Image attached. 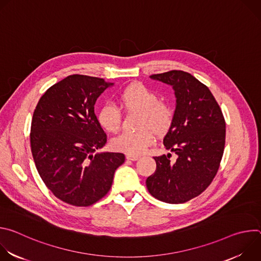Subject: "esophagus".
<instances>
[{"instance_id":"obj_1","label":"esophagus","mask_w":261,"mask_h":261,"mask_svg":"<svg viewBox=\"0 0 261 261\" xmlns=\"http://www.w3.org/2000/svg\"><path fill=\"white\" fill-rule=\"evenodd\" d=\"M126 158L128 160H131V161H136V160L139 159V156H137V155H127Z\"/></svg>"}]
</instances>
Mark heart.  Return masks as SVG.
<instances>
[{
    "label": "heart",
    "instance_id": "heart-1",
    "mask_svg": "<svg viewBox=\"0 0 261 261\" xmlns=\"http://www.w3.org/2000/svg\"><path fill=\"white\" fill-rule=\"evenodd\" d=\"M120 102L129 113H139L135 132H123L113 139L115 150L128 155H139L155 141L157 135L166 134L172 126L173 110L163 102L159 95L141 83L129 85L119 95ZM99 125L109 133H116L121 128L120 109L111 103H105L97 116Z\"/></svg>",
    "mask_w": 261,
    "mask_h": 261
}]
</instances>
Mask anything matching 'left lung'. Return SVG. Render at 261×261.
<instances>
[{
  "label": "left lung",
  "instance_id": "1",
  "mask_svg": "<svg viewBox=\"0 0 261 261\" xmlns=\"http://www.w3.org/2000/svg\"><path fill=\"white\" fill-rule=\"evenodd\" d=\"M172 87L176 98L172 126L163 143L168 154L154 157L156 171L146 188L167 203H184L201 194L214 179L224 152L225 120L208 88L190 73L171 70L150 76Z\"/></svg>",
  "mask_w": 261,
  "mask_h": 261
}]
</instances>
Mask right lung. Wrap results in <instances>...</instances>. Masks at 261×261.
<instances>
[{
	"label": "right lung",
	"instance_id": "1",
	"mask_svg": "<svg viewBox=\"0 0 261 261\" xmlns=\"http://www.w3.org/2000/svg\"><path fill=\"white\" fill-rule=\"evenodd\" d=\"M111 86L103 79L73 74L51 86L34 111L30 137L36 168L66 203L89 206L100 200L125 162L122 153H97L107 136L94 106Z\"/></svg>",
	"mask_w": 261,
	"mask_h": 261
}]
</instances>
